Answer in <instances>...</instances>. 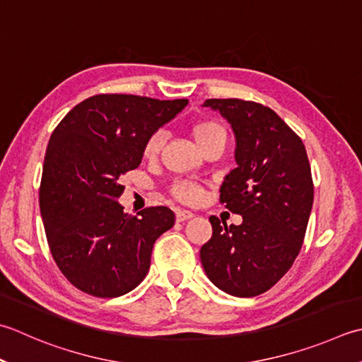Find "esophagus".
<instances>
[{
    "mask_svg": "<svg viewBox=\"0 0 362 362\" xmlns=\"http://www.w3.org/2000/svg\"><path fill=\"white\" fill-rule=\"evenodd\" d=\"M193 216H194V214H193V211H189V210H177V214H175V218H177V221H179V223L187 221V219L193 218Z\"/></svg>",
    "mask_w": 362,
    "mask_h": 362,
    "instance_id": "1",
    "label": "esophagus"
}]
</instances>
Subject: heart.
<instances>
[{
  "label": "heart",
  "instance_id": "1",
  "mask_svg": "<svg viewBox=\"0 0 362 362\" xmlns=\"http://www.w3.org/2000/svg\"><path fill=\"white\" fill-rule=\"evenodd\" d=\"M165 136H166L165 132L157 130L146 139L144 147H143V153L146 158L157 157L161 151L163 143H165ZM193 138L202 148L205 144H209L215 139H219V138L226 139V130L221 124L216 122V120H199V122H196L193 125ZM173 193L177 199L193 204L202 197V188L199 185H196V183L180 182L177 183V185H174Z\"/></svg>",
  "mask_w": 362,
  "mask_h": 362
}]
</instances>
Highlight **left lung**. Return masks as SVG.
Returning <instances> with one entry per match:
<instances>
[{"mask_svg": "<svg viewBox=\"0 0 362 362\" xmlns=\"http://www.w3.org/2000/svg\"><path fill=\"white\" fill-rule=\"evenodd\" d=\"M235 134L237 168L219 202L242 215L240 226L210 216L214 235L201 247L205 274L223 292L250 298L284 276L301 250L314 183L301 138L276 112L240 98H209Z\"/></svg>", "mask_w": 362, "mask_h": 362, "instance_id": "8db88e82", "label": "left lung"}]
</instances>
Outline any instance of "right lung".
Returning <instances> with one entry per match:
<instances>
[{
  "label": "right lung",
  "instance_id": "right-lung-1",
  "mask_svg": "<svg viewBox=\"0 0 362 362\" xmlns=\"http://www.w3.org/2000/svg\"><path fill=\"white\" fill-rule=\"evenodd\" d=\"M187 103L98 94L70 110L52 133L40 215L56 265L81 292L116 298L146 278L155 240L175 215L161 205L139 216L124 214L120 177L141 165L146 139Z\"/></svg>",
  "mask_w": 362,
  "mask_h": 362
}]
</instances>
